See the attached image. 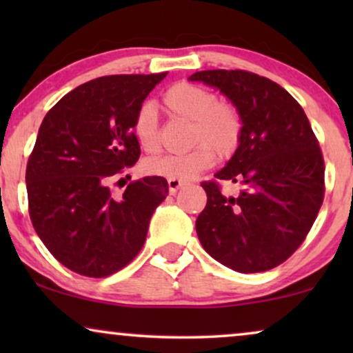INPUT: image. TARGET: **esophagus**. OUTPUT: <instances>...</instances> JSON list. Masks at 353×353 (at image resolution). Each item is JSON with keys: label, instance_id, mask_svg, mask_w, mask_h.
<instances>
[{"label": "esophagus", "instance_id": "34e87169", "mask_svg": "<svg viewBox=\"0 0 353 353\" xmlns=\"http://www.w3.org/2000/svg\"><path fill=\"white\" fill-rule=\"evenodd\" d=\"M183 186H185V183L180 180H168V191H170V194H175V192Z\"/></svg>", "mask_w": 353, "mask_h": 353}]
</instances>
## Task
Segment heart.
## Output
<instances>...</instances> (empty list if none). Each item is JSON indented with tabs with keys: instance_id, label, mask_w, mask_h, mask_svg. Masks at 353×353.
I'll list each match as a JSON object with an SVG mask.
<instances>
[{
	"instance_id": "1",
	"label": "heart",
	"mask_w": 353,
	"mask_h": 353,
	"mask_svg": "<svg viewBox=\"0 0 353 353\" xmlns=\"http://www.w3.org/2000/svg\"><path fill=\"white\" fill-rule=\"evenodd\" d=\"M162 105L172 119L190 122L188 144L183 154H165L144 162L148 175L167 180H192L219 161H228L239 149L243 139V117L236 104L216 99L214 91L204 86L180 81L162 96ZM133 134L143 151L154 154L161 148V128L156 110L144 104L133 120Z\"/></svg>"
}]
</instances>
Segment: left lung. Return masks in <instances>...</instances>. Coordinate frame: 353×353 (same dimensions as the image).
<instances>
[{
	"label": "left lung",
	"instance_id": "8db88e82",
	"mask_svg": "<svg viewBox=\"0 0 353 353\" xmlns=\"http://www.w3.org/2000/svg\"><path fill=\"white\" fill-rule=\"evenodd\" d=\"M191 81L215 86L243 117V139L196 220L202 248L239 273L278 267L296 252L325 197V161L305 112L283 86L248 70H202ZM219 181L238 182V196Z\"/></svg>",
	"mask_w": 353,
	"mask_h": 353
}]
</instances>
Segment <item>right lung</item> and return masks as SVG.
Here are the masks:
<instances>
[{"label":"right lung","mask_w":353,"mask_h":353,"mask_svg":"<svg viewBox=\"0 0 353 353\" xmlns=\"http://www.w3.org/2000/svg\"><path fill=\"white\" fill-rule=\"evenodd\" d=\"M165 77H99L67 93L43 119L27 163L28 214L43 244L72 272L109 276L146 241L167 180L132 181L120 199L109 183L139 159L134 115Z\"/></svg>","instance_id":"right-lung-1"}]
</instances>
